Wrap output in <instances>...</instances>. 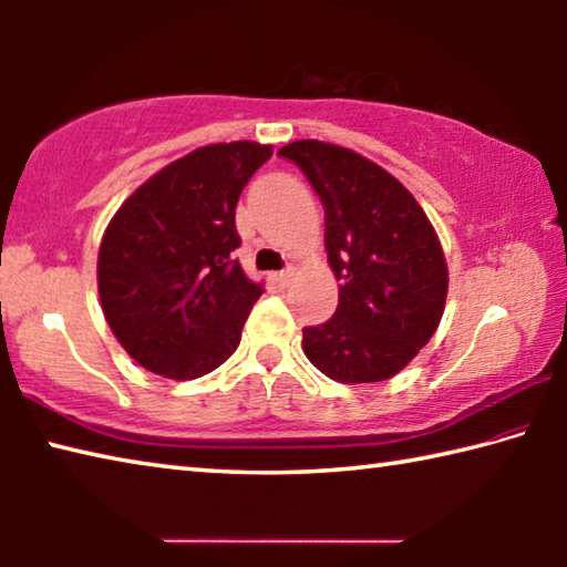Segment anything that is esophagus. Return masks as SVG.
Returning <instances> with one entry per match:
<instances>
[{
  "instance_id": "34e87169",
  "label": "esophagus",
  "mask_w": 567,
  "mask_h": 567,
  "mask_svg": "<svg viewBox=\"0 0 567 567\" xmlns=\"http://www.w3.org/2000/svg\"><path fill=\"white\" fill-rule=\"evenodd\" d=\"M292 277H295V272H292V270H282V272H275V275H272V280H275L277 285H280V287H287V285L292 282Z\"/></svg>"
}]
</instances>
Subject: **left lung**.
Wrapping results in <instances>:
<instances>
[{
	"instance_id": "left-lung-1",
	"label": "left lung",
	"mask_w": 567,
	"mask_h": 567,
	"mask_svg": "<svg viewBox=\"0 0 567 567\" xmlns=\"http://www.w3.org/2000/svg\"><path fill=\"white\" fill-rule=\"evenodd\" d=\"M324 205V249L338 275L332 318L302 330V350L344 385L380 382L405 368L445 312L447 262L412 192L375 162L320 140L285 145Z\"/></svg>"
}]
</instances>
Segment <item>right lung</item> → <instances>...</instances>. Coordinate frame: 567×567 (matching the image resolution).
I'll use <instances>...</instances> for the list:
<instances>
[{
	"label": "right lung",
	"mask_w": 567,
	"mask_h": 567,
	"mask_svg": "<svg viewBox=\"0 0 567 567\" xmlns=\"http://www.w3.org/2000/svg\"><path fill=\"white\" fill-rule=\"evenodd\" d=\"M272 145L219 142L169 162L124 199L100 243L104 320L134 362L195 380L237 350L265 292L233 260L235 207Z\"/></svg>",
	"instance_id": "add662e5"
}]
</instances>
